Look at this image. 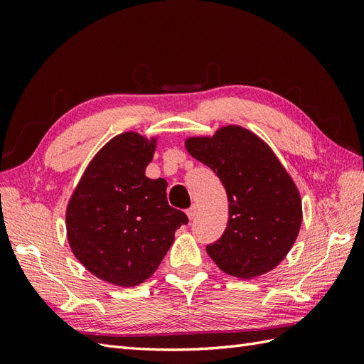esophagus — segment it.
I'll return each mask as SVG.
<instances>
[{"instance_id": "1", "label": "esophagus", "mask_w": 364, "mask_h": 364, "mask_svg": "<svg viewBox=\"0 0 364 364\" xmlns=\"http://www.w3.org/2000/svg\"><path fill=\"white\" fill-rule=\"evenodd\" d=\"M186 215H188V218H190V220H194V218H196V215H197V206H196V205H193L191 208L186 209Z\"/></svg>"}]
</instances>
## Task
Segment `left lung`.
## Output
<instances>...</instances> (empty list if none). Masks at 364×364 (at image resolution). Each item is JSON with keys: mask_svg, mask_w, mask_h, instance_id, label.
I'll use <instances>...</instances> for the list:
<instances>
[{"mask_svg": "<svg viewBox=\"0 0 364 364\" xmlns=\"http://www.w3.org/2000/svg\"><path fill=\"white\" fill-rule=\"evenodd\" d=\"M185 146L217 174L228 194V226L206 246L208 255L241 279L277 267L299 234L302 203L270 147L238 126L222 127L213 138H188Z\"/></svg>", "mask_w": 364, "mask_h": 364, "instance_id": "left-lung-1", "label": "left lung"}]
</instances>
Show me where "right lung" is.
<instances>
[{
  "mask_svg": "<svg viewBox=\"0 0 364 364\" xmlns=\"http://www.w3.org/2000/svg\"><path fill=\"white\" fill-rule=\"evenodd\" d=\"M155 142L135 132L97 153L67 208L71 250L97 278L134 287L150 278L188 217L168 205L167 182L149 179Z\"/></svg>",
  "mask_w": 364,
  "mask_h": 364,
  "instance_id": "right-lung-1",
  "label": "right lung"
}]
</instances>
